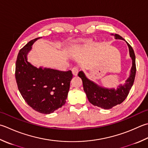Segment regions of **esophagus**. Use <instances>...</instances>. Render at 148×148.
I'll return each instance as SVG.
<instances>
[{
    "label": "esophagus",
    "instance_id": "34e87169",
    "mask_svg": "<svg viewBox=\"0 0 148 148\" xmlns=\"http://www.w3.org/2000/svg\"><path fill=\"white\" fill-rule=\"evenodd\" d=\"M78 71H79V67H78V66H74V67L72 69V72L74 76H77Z\"/></svg>",
    "mask_w": 148,
    "mask_h": 148
}]
</instances>
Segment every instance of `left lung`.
<instances>
[{
	"instance_id": "obj_1",
	"label": "left lung",
	"mask_w": 148,
	"mask_h": 148,
	"mask_svg": "<svg viewBox=\"0 0 148 148\" xmlns=\"http://www.w3.org/2000/svg\"><path fill=\"white\" fill-rule=\"evenodd\" d=\"M116 39L124 40L117 34H114ZM128 45L130 55L132 59V67L130 76L126 81L124 85H121L117 90L102 88L94 82L88 79L82 71L79 72L78 76L82 79L84 91L85 92L89 102L94 106L104 109H110L112 107L122 103L126 99L134 83L136 74L135 55L132 46Z\"/></svg>"
}]
</instances>
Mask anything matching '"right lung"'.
<instances>
[{
	"instance_id": "1",
	"label": "right lung",
	"mask_w": 148,
	"mask_h": 148,
	"mask_svg": "<svg viewBox=\"0 0 148 148\" xmlns=\"http://www.w3.org/2000/svg\"><path fill=\"white\" fill-rule=\"evenodd\" d=\"M29 42L20 49L15 65V78L22 97L34 110L49 114L65 104L72 71H60L54 69H38L27 60V54L32 45L38 38Z\"/></svg>"
}]
</instances>
